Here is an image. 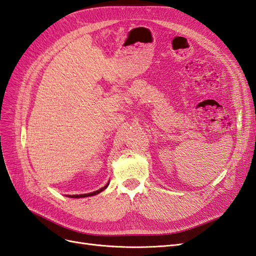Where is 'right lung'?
Masks as SVG:
<instances>
[{
  "label": "right lung",
  "mask_w": 256,
  "mask_h": 256,
  "mask_svg": "<svg viewBox=\"0 0 256 256\" xmlns=\"http://www.w3.org/2000/svg\"><path fill=\"white\" fill-rule=\"evenodd\" d=\"M108 185H109V182L108 184L106 185V186H104L102 188H100V189H98V190H96V192H90V194H74V196H70V198H85V196H95V194H100V192H104V189H106L107 187H108Z\"/></svg>",
  "instance_id": "right-lung-1"
}]
</instances>
